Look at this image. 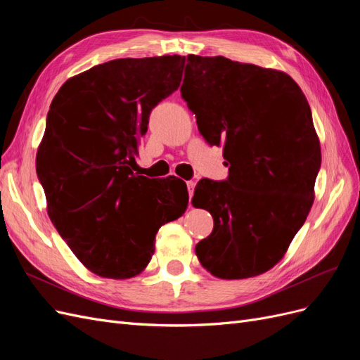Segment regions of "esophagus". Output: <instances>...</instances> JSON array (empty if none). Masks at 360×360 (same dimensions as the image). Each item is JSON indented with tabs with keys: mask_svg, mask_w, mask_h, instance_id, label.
Listing matches in <instances>:
<instances>
[{
	"mask_svg": "<svg viewBox=\"0 0 360 360\" xmlns=\"http://www.w3.org/2000/svg\"><path fill=\"white\" fill-rule=\"evenodd\" d=\"M188 192H189V198H192V195H193V191H195V184H197V183H195L193 180H189L188 183Z\"/></svg>",
	"mask_w": 360,
	"mask_h": 360,
	"instance_id": "34e87169",
	"label": "esophagus"
}]
</instances>
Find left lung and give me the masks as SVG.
I'll use <instances>...</instances> for the list:
<instances>
[{
	"label": "left lung",
	"mask_w": 360,
	"mask_h": 360,
	"mask_svg": "<svg viewBox=\"0 0 360 360\" xmlns=\"http://www.w3.org/2000/svg\"><path fill=\"white\" fill-rule=\"evenodd\" d=\"M181 97L210 146L224 147L228 179H202L192 205L213 216L195 252L221 279L274 267L307 221L321 165L309 103L287 73L188 56Z\"/></svg>",
	"instance_id": "left-lung-1"
}]
</instances>
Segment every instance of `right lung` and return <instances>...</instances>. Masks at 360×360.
<instances>
[{"instance_id": "right-lung-1", "label": "right lung", "mask_w": 360, "mask_h": 360, "mask_svg": "<svg viewBox=\"0 0 360 360\" xmlns=\"http://www.w3.org/2000/svg\"><path fill=\"white\" fill-rule=\"evenodd\" d=\"M184 57L118 58L73 76L53 97L36 171L48 214L102 278L136 276L159 228L186 212V183L134 172L153 108L179 89Z\"/></svg>"}]
</instances>
